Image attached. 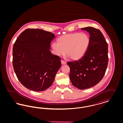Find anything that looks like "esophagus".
Wrapping results in <instances>:
<instances>
[{"label":"esophagus","instance_id":"34e87169","mask_svg":"<svg viewBox=\"0 0 123 123\" xmlns=\"http://www.w3.org/2000/svg\"><path fill=\"white\" fill-rule=\"evenodd\" d=\"M61 64H65L66 63V61H65L63 60H61Z\"/></svg>","mask_w":123,"mask_h":123}]
</instances>
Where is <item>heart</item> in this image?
<instances>
[{"mask_svg": "<svg viewBox=\"0 0 123 123\" xmlns=\"http://www.w3.org/2000/svg\"><path fill=\"white\" fill-rule=\"evenodd\" d=\"M57 43L53 42L52 47L55 53L58 56L66 55L70 59H81L87 51L90 44V38L85 33L79 32L61 36Z\"/></svg>", "mask_w": 123, "mask_h": 123, "instance_id": "1", "label": "heart"}]
</instances>
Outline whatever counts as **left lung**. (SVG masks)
I'll use <instances>...</instances> for the list:
<instances>
[{
    "label": "left lung",
    "instance_id": "8db88e82",
    "mask_svg": "<svg viewBox=\"0 0 123 123\" xmlns=\"http://www.w3.org/2000/svg\"><path fill=\"white\" fill-rule=\"evenodd\" d=\"M82 29L90 35V44L84 56L79 60L69 62L70 78L73 86L80 89L91 88L103 78L107 69L108 44L99 29L88 27Z\"/></svg>",
    "mask_w": 123,
    "mask_h": 123
}]
</instances>
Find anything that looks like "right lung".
I'll return each instance as SVG.
<instances>
[{"mask_svg": "<svg viewBox=\"0 0 123 123\" xmlns=\"http://www.w3.org/2000/svg\"><path fill=\"white\" fill-rule=\"evenodd\" d=\"M55 35L39 29H28L18 37L13 47L12 64L18 79L35 91L46 90L52 84L61 66V58L51 53Z\"/></svg>", "mask_w": 123, "mask_h": 123, "instance_id": "obj_1", "label": "right lung"}]
</instances>
